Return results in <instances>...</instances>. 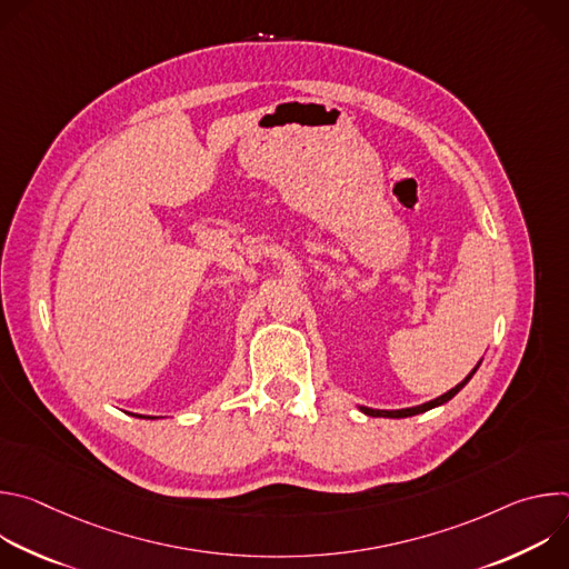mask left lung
<instances>
[{
    "label": "left lung",
    "instance_id": "1",
    "mask_svg": "<svg viewBox=\"0 0 569 569\" xmlns=\"http://www.w3.org/2000/svg\"><path fill=\"white\" fill-rule=\"evenodd\" d=\"M479 365H481V360L475 365V369L457 385V387H452L450 391H446V393H441L439 398H435V400H428V402H423V405H417V408H402V410H373V408H365V405H358V410L362 412V415H367V417H376V419H408V417H415V415H423V412H428V410H435V408H439V405H443V402H448L452 396H457L463 387H466V382L475 376V371L479 369Z\"/></svg>",
    "mask_w": 569,
    "mask_h": 569
}]
</instances>
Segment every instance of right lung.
I'll return each instance as SVG.
<instances>
[{
	"instance_id": "obj_1",
	"label": "right lung",
	"mask_w": 569,
	"mask_h": 569,
	"mask_svg": "<svg viewBox=\"0 0 569 569\" xmlns=\"http://www.w3.org/2000/svg\"><path fill=\"white\" fill-rule=\"evenodd\" d=\"M139 419H143V417H139ZM148 419H157V417H148Z\"/></svg>"
}]
</instances>
